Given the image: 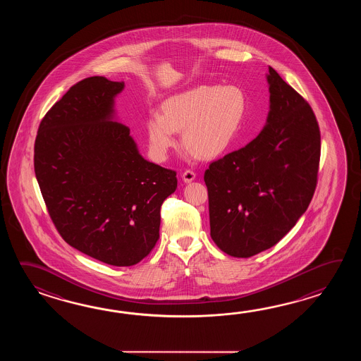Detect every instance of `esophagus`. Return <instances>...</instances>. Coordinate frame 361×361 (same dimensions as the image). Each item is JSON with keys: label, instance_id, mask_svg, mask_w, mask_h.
<instances>
[{"label": "esophagus", "instance_id": "esophagus-1", "mask_svg": "<svg viewBox=\"0 0 361 361\" xmlns=\"http://www.w3.org/2000/svg\"><path fill=\"white\" fill-rule=\"evenodd\" d=\"M196 178V173L193 170H185L182 174V179H183L184 183H190L193 179Z\"/></svg>", "mask_w": 361, "mask_h": 361}]
</instances>
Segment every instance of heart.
Segmentation results:
<instances>
[{"label":"heart","mask_w":361,"mask_h":361,"mask_svg":"<svg viewBox=\"0 0 361 361\" xmlns=\"http://www.w3.org/2000/svg\"><path fill=\"white\" fill-rule=\"evenodd\" d=\"M244 92L236 86L200 85L165 100L162 114L147 120L149 146L164 159L177 146L178 130L183 145L200 159H214L232 145L245 116Z\"/></svg>","instance_id":"b5f03b06"}]
</instances>
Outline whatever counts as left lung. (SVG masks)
<instances>
[{
  "label": "left lung",
  "instance_id": "8db88e82",
  "mask_svg": "<svg viewBox=\"0 0 361 361\" xmlns=\"http://www.w3.org/2000/svg\"><path fill=\"white\" fill-rule=\"evenodd\" d=\"M269 112L249 145L213 161L204 180L210 236L236 258L276 245L310 205L317 183L320 129L306 100L269 67Z\"/></svg>",
  "mask_w": 361,
  "mask_h": 361
}]
</instances>
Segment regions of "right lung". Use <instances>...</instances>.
<instances>
[{
    "label": "right lung",
    "mask_w": 361,
    "mask_h": 361,
    "mask_svg": "<svg viewBox=\"0 0 361 361\" xmlns=\"http://www.w3.org/2000/svg\"><path fill=\"white\" fill-rule=\"evenodd\" d=\"M123 82L92 76L47 111L35 142V173L63 240L111 266H134L160 238V209L177 173L147 161L130 129L114 121Z\"/></svg>",
    "instance_id": "obj_1"
}]
</instances>
